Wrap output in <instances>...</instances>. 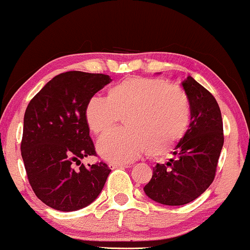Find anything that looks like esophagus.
I'll use <instances>...</instances> for the list:
<instances>
[{
	"mask_svg": "<svg viewBox=\"0 0 250 250\" xmlns=\"http://www.w3.org/2000/svg\"><path fill=\"white\" fill-rule=\"evenodd\" d=\"M110 168H125V167H130V164H118V163H110L108 164Z\"/></svg>",
	"mask_w": 250,
	"mask_h": 250,
	"instance_id": "1",
	"label": "esophagus"
}]
</instances>
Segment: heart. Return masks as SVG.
Masks as SVG:
<instances>
[{
    "label": "heart",
    "instance_id": "b5f03b06",
    "mask_svg": "<svg viewBox=\"0 0 250 250\" xmlns=\"http://www.w3.org/2000/svg\"><path fill=\"white\" fill-rule=\"evenodd\" d=\"M186 91L173 83L148 77H129L111 86L106 98L90 97L85 118L95 135H104L124 118L126 129L100 139V155L113 163H126L144 150L152 157L167 154L184 138L190 124Z\"/></svg>",
    "mask_w": 250,
    "mask_h": 250
}]
</instances>
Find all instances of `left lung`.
<instances>
[{
  "instance_id": "obj_1",
  "label": "left lung",
  "mask_w": 250,
  "mask_h": 250,
  "mask_svg": "<svg viewBox=\"0 0 250 250\" xmlns=\"http://www.w3.org/2000/svg\"><path fill=\"white\" fill-rule=\"evenodd\" d=\"M189 98V129L167 164H156L144 187L150 199L168 206L185 205L209 187L222 150L223 122L219 104L208 90L189 76L182 83Z\"/></svg>"
}]
</instances>
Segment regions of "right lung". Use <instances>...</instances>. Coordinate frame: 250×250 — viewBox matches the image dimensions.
I'll list each match as a JSON object with an SVG mask.
<instances>
[{"label": "right lung", "instance_id": "right-lung-1", "mask_svg": "<svg viewBox=\"0 0 250 250\" xmlns=\"http://www.w3.org/2000/svg\"><path fill=\"white\" fill-rule=\"evenodd\" d=\"M111 82L103 73L63 72L28 104L21 156L35 195L52 208L62 212L83 208L104 187L111 168L104 162L85 167L80 160L96 156L85 118L86 104Z\"/></svg>", "mask_w": 250, "mask_h": 250}]
</instances>
